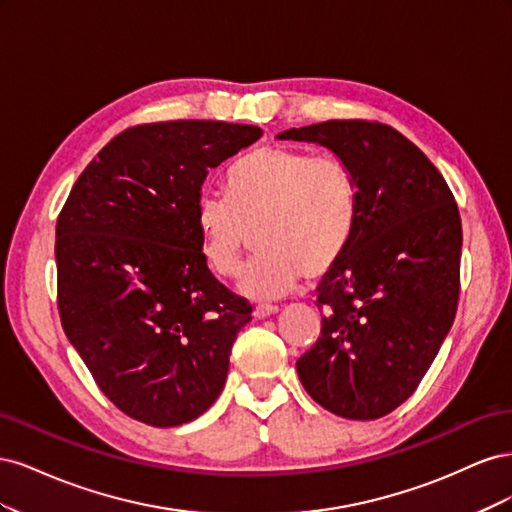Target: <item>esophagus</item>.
<instances>
[{
	"label": "esophagus",
	"instance_id": "obj_1",
	"mask_svg": "<svg viewBox=\"0 0 512 512\" xmlns=\"http://www.w3.org/2000/svg\"><path fill=\"white\" fill-rule=\"evenodd\" d=\"M280 312V307H275V305H256L254 307V318H267V316H273V314H277Z\"/></svg>",
	"mask_w": 512,
	"mask_h": 512
}]
</instances>
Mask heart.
<instances>
[{
    "instance_id": "1",
    "label": "heart",
    "mask_w": 512,
    "mask_h": 512,
    "mask_svg": "<svg viewBox=\"0 0 512 512\" xmlns=\"http://www.w3.org/2000/svg\"><path fill=\"white\" fill-rule=\"evenodd\" d=\"M356 222V183L335 156L260 147L228 170V196L196 203L200 252L222 277L237 275L258 232L260 254L239 280L250 299H280L303 273L320 277L344 256Z\"/></svg>"
}]
</instances>
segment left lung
<instances>
[{"mask_svg": "<svg viewBox=\"0 0 512 512\" xmlns=\"http://www.w3.org/2000/svg\"><path fill=\"white\" fill-rule=\"evenodd\" d=\"M342 160L356 183V222L316 305L318 342L297 361L316 404L374 421L416 391L453 327L461 218L444 177L404 134L361 119L277 134Z\"/></svg>", "mask_w": 512, "mask_h": 512, "instance_id": "8db88e82", "label": "left lung"}]
</instances>
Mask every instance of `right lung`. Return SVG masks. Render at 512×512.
I'll return each instance as SVG.
<instances>
[{
	"label": "right lung",
	"instance_id": "obj_1",
	"mask_svg": "<svg viewBox=\"0 0 512 512\" xmlns=\"http://www.w3.org/2000/svg\"><path fill=\"white\" fill-rule=\"evenodd\" d=\"M260 136L226 121L130 128L89 162L59 213L61 327L100 391L136 421L190 423L224 389L252 307L209 271L196 203L209 170Z\"/></svg>",
	"mask_w": 512,
	"mask_h": 512
}]
</instances>
